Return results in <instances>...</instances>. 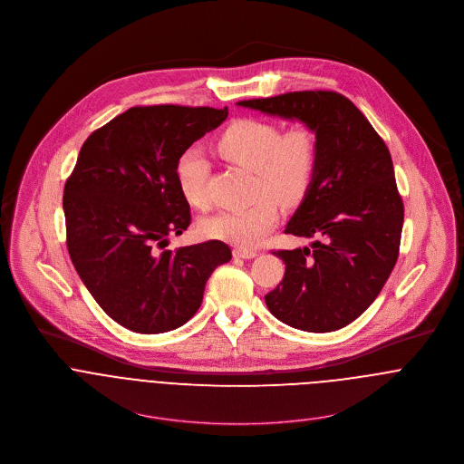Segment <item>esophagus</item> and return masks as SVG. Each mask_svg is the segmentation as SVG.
Here are the masks:
<instances>
[{
	"label": "esophagus",
	"instance_id": "1",
	"mask_svg": "<svg viewBox=\"0 0 464 464\" xmlns=\"http://www.w3.org/2000/svg\"><path fill=\"white\" fill-rule=\"evenodd\" d=\"M232 254H234L236 259H254V257H257L256 250H246V248H236Z\"/></svg>",
	"mask_w": 464,
	"mask_h": 464
}]
</instances>
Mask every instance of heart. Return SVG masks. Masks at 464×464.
Wrapping results in <instances>:
<instances>
[{
	"label": "heart",
	"mask_w": 464,
	"mask_h": 464,
	"mask_svg": "<svg viewBox=\"0 0 464 464\" xmlns=\"http://www.w3.org/2000/svg\"><path fill=\"white\" fill-rule=\"evenodd\" d=\"M218 151L227 160L252 169L254 189L261 197L245 208L225 210L205 221L208 236L239 248L257 246L275 227L278 210L275 201L291 205L307 193L316 166V139L305 127L280 133L275 123L239 120L219 135ZM175 177L182 197L193 207L207 205L208 162L198 150L184 151L175 164Z\"/></svg>",
	"instance_id": "1"
}]
</instances>
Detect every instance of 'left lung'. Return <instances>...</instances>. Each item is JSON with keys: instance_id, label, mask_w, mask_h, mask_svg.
<instances>
[{"instance_id": "8db88e82", "label": "left lung", "mask_w": 464, "mask_h": 464, "mask_svg": "<svg viewBox=\"0 0 464 464\" xmlns=\"http://www.w3.org/2000/svg\"><path fill=\"white\" fill-rule=\"evenodd\" d=\"M237 105L298 120L316 135L311 186L285 227V234L316 239L309 248L273 252L285 273L266 305L293 329H343L373 304L397 263L403 203L390 150L364 114L334 91Z\"/></svg>"}]
</instances>
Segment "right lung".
<instances>
[{"label":"right lung","mask_w":464,"mask_h":464,"mask_svg":"<svg viewBox=\"0 0 464 464\" xmlns=\"http://www.w3.org/2000/svg\"><path fill=\"white\" fill-rule=\"evenodd\" d=\"M227 116V107H132L78 153L64 186L69 257L98 305L129 331L182 327L212 271L232 259L221 241L159 250L191 223L175 177L179 157Z\"/></svg>","instance_id":"1"}]
</instances>
